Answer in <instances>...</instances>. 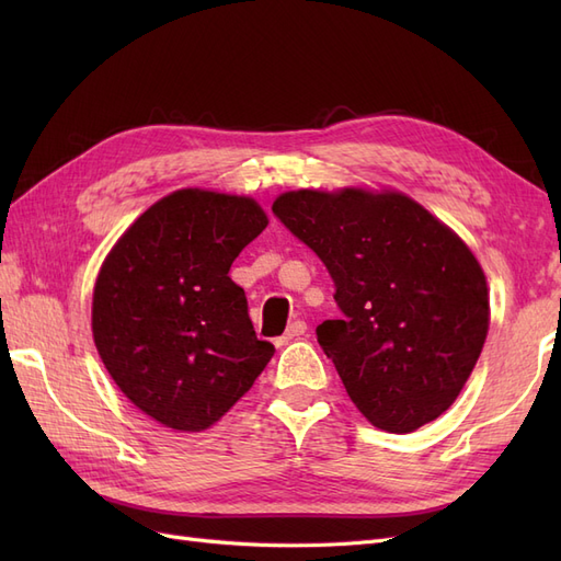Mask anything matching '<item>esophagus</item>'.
<instances>
[{
	"mask_svg": "<svg viewBox=\"0 0 561 561\" xmlns=\"http://www.w3.org/2000/svg\"><path fill=\"white\" fill-rule=\"evenodd\" d=\"M304 332H307V322H304V320H293L290 325H287L285 334L276 339V346H278V348L285 346L287 342H293V339H299Z\"/></svg>",
	"mask_w": 561,
	"mask_h": 561,
	"instance_id": "obj_1",
	"label": "esophagus"
}]
</instances>
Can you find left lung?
Returning a JSON list of instances; mask_svg holds the SVG:
<instances>
[{
  "mask_svg": "<svg viewBox=\"0 0 561 561\" xmlns=\"http://www.w3.org/2000/svg\"><path fill=\"white\" fill-rule=\"evenodd\" d=\"M274 215L332 276L344 318L318 325V344L371 426L412 433L447 412L489 330L468 245L393 192H287Z\"/></svg>",
  "mask_w": 561,
  "mask_h": 561,
  "instance_id": "1",
  "label": "left lung"
}]
</instances>
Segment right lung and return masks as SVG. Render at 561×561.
Masks as SVG:
<instances>
[{
  "instance_id": "add662e5",
  "label": "right lung",
  "mask_w": 561,
  "mask_h": 561,
  "mask_svg": "<svg viewBox=\"0 0 561 561\" xmlns=\"http://www.w3.org/2000/svg\"><path fill=\"white\" fill-rule=\"evenodd\" d=\"M245 196L182 190L118 239L93 293V339L124 396L173 431H206L274 355L229 268L266 229Z\"/></svg>"
}]
</instances>
